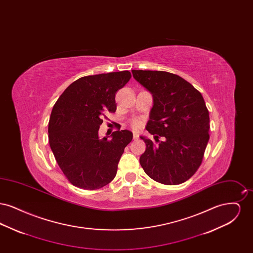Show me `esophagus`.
I'll return each instance as SVG.
<instances>
[{
  "label": "esophagus",
  "mask_w": 253,
  "mask_h": 253,
  "mask_svg": "<svg viewBox=\"0 0 253 253\" xmlns=\"http://www.w3.org/2000/svg\"><path fill=\"white\" fill-rule=\"evenodd\" d=\"M138 137H139V134H138L137 132H133V134H132V138H133V140L138 139Z\"/></svg>",
  "instance_id": "esophagus-1"
}]
</instances>
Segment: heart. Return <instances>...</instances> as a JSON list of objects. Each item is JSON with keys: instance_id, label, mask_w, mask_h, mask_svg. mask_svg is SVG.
Listing matches in <instances>:
<instances>
[{"instance_id": "1", "label": "heart", "mask_w": 253, "mask_h": 253, "mask_svg": "<svg viewBox=\"0 0 253 253\" xmlns=\"http://www.w3.org/2000/svg\"><path fill=\"white\" fill-rule=\"evenodd\" d=\"M132 126H133V128H134V129H137V128H139L140 124H139V122H138V121H134V122L132 123Z\"/></svg>"}]
</instances>
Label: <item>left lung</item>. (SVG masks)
Returning a JSON list of instances; mask_svg holds the SVG:
<instances>
[{"mask_svg":"<svg viewBox=\"0 0 253 253\" xmlns=\"http://www.w3.org/2000/svg\"><path fill=\"white\" fill-rule=\"evenodd\" d=\"M134 80L153 96L146 130L158 144L140 136L146 150L139 158L145 172L165 185L191 178L202 163L210 139V116L204 98L179 76L165 71L132 70ZM164 137L160 142L158 136Z\"/></svg>","mask_w":253,"mask_h":253,"instance_id":"obj_1","label":"left lung"}]
</instances>
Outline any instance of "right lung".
<instances>
[{"mask_svg":"<svg viewBox=\"0 0 253 253\" xmlns=\"http://www.w3.org/2000/svg\"><path fill=\"white\" fill-rule=\"evenodd\" d=\"M129 71L83 77L69 85L52 109L49 144L60 168L74 186L96 190L117 174L124 149L132 139L129 130L99 138L107 112H116V93L131 79Z\"/></svg>","mask_w":253,"mask_h":253,"instance_id":"right-lung-1","label":"right lung"}]
</instances>
